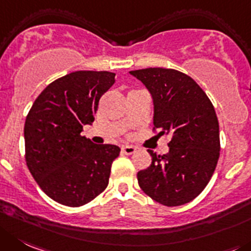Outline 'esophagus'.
<instances>
[{
	"instance_id": "34e87169",
	"label": "esophagus",
	"mask_w": 251,
	"mask_h": 251,
	"mask_svg": "<svg viewBox=\"0 0 251 251\" xmlns=\"http://www.w3.org/2000/svg\"><path fill=\"white\" fill-rule=\"evenodd\" d=\"M121 151H123L125 154H132V153H135V152H136V147L128 146V145H126V146H123Z\"/></svg>"
}]
</instances>
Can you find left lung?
Wrapping results in <instances>:
<instances>
[{
  "label": "left lung",
  "mask_w": 251,
  "mask_h": 251,
  "mask_svg": "<svg viewBox=\"0 0 251 251\" xmlns=\"http://www.w3.org/2000/svg\"><path fill=\"white\" fill-rule=\"evenodd\" d=\"M130 74L153 98V131L170 136L166 154H151L150 167L137 173L142 191L167 207L193 201L212 178L221 154L219 123L207 94L176 69L146 68Z\"/></svg>",
  "instance_id": "1"
}]
</instances>
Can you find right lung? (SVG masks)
I'll return each mask as SVG.
<instances>
[{"mask_svg":"<svg viewBox=\"0 0 251 251\" xmlns=\"http://www.w3.org/2000/svg\"><path fill=\"white\" fill-rule=\"evenodd\" d=\"M115 83L110 72L79 70L49 84L25 118V163L42 191L55 202L80 207L109 184L115 145L81 136L93 124L100 98Z\"/></svg>","mask_w":251,"mask_h":251,"instance_id":"obj_1","label":"right lung"}]
</instances>
